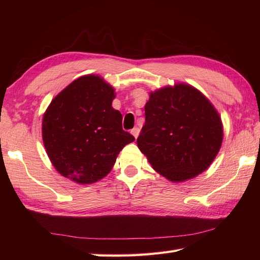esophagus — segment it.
Segmentation results:
<instances>
[{
    "label": "esophagus",
    "mask_w": 260,
    "mask_h": 260,
    "mask_svg": "<svg viewBox=\"0 0 260 260\" xmlns=\"http://www.w3.org/2000/svg\"><path fill=\"white\" fill-rule=\"evenodd\" d=\"M131 133L135 137V139H137V136H139V134H140V128L139 127H134V128L131 131Z\"/></svg>",
    "instance_id": "1"
}]
</instances>
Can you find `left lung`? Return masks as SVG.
Returning <instances> with one entry per match:
<instances>
[{
    "label": "left lung",
    "mask_w": 260,
    "mask_h": 260,
    "mask_svg": "<svg viewBox=\"0 0 260 260\" xmlns=\"http://www.w3.org/2000/svg\"><path fill=\"white\" fill-rule=\"evenodd\" d=\"M222 139L221 117L197 88L179 82L150 92L137 146L165 179L183 182L204 172Z\"/></svg>",
    "instance_id": "1"
}]
</instances>
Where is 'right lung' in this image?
I'll return each instance as SVG.
<instances>
[{"instance_id": "add662e5", "label": "right lung", "mask_w": 260, "mask_h": 260, "mask_svg": "<svg viewBox=\"0 0 260 260\" xmlns=\"http://www.w3.org/2000/svg\"><path fill=\"white\" fill-rule=\"evenodd\" d=\"M115 89L103 77H79L54 97L42 118L43 145L64 178L91 184L112 171L119 152L135 139L112 107Z\"/></svg>"}]
</instances>
